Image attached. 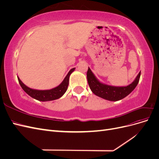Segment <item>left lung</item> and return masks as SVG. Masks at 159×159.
<instances>
[{
	"instance_id": "obj_1",
	"label": "left lung",
	"mask_w": 159,
	"mask_h": 159,
	"mask_svg": "<svg viewBox=\"0 0 159 159\" xmlns=\"http://www.w3.org/2000/svg\"><path fill=\"white\" fill-rule=\"evenodd\" d=\"M140 76L141 72H139L136 78L131 84L127 86L117 87V86L109 85L101 82L89 68H88L87 72V79L91 91L98 97L111 102H117L121 100L131 93L137 85Z\"/></svg>"
}]
</instances>
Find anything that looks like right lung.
Listing matches in <instances>:
<instances>
[{
  "instance_id": "add662e5",
  "label": "right lung",
  "mask_w": 159,
  "mask_h": 159,
  "mask_svg": "<svg viewBox=\"0 0 159 159\" xmlns=\"http://www.w3.org/2000/svg\"><path fill=\"white\" fill-rule=\"evenodd\" d=\"M75 68L70 70L68 74L65 77L62 82L57 85V87L50 89L46 90H38L28 88L18 77V80L21 88L25 92L30 95L31 98L40 102H48V101H53L60 98L67 91L69 84V79L71 74L75 70Z\"/></svg>"
}]
</instances>
